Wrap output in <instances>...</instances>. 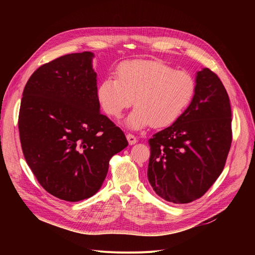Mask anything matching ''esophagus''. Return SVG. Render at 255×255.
Here are the masks:
<instances>
[{"label": "esophagus", "mask_w": 255, "mask_h": 255, "mask_svg": "<svg viewBox=\"0 0 255 255\" xmlns=\"http://www.w3.org/2000/svg\"><path fill=\"white\" fill-rule=\"evenodd\" d=\"M126 137H127V140H128V142H129V144H134V143L137 142V138H136L134 135H133V134H131V133H129V134H127Z\"/></svg>", "instance_id": "obj_1"}]
</instances>
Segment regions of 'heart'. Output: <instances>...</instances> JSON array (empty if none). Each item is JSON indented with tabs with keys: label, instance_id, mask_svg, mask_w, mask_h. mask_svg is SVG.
<instances>
[{
	"label": "heart",
	"instance_id": "1",
	"mask_svg": "<svg viewBox=\"0 0 255 255\" xmlns=\"http://www.w3.org/2000/svg\"><path fill=\"white\" fill-rule=\"evenodd\" d=\"M194 77L159 61L137 60L119 67L117 78H104L97 88V99L106 115L119 117L135 102L127 117V127L138 130L175 123L192 101Z\"/></svg>",
	"mask_w": 255,
	"mask_h": 255
}]
</instances>
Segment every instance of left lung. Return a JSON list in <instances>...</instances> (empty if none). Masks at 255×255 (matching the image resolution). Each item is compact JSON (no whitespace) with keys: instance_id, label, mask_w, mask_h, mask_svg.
<instances>
[{"instance_id":"obj_1","label":"left lung","mask_w":255,"mask_h":255,"mask_svg":"<svg viewBox=\"0 0 255 255\" xmlns=\"http://www.w3.org/2000/svg\"><path fill=\"white\" fill-rule=\"evenodd\" d=\"M195 82L194 97L182 116L149 139L148 180L173 204L191 203L209 190L232 144V109L220 78L204 68Z\"/></svg>"}]
</instances>
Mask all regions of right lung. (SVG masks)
Segmentation results:
<instances>
[{
	"mask_svg": "<svg viewBox=\"0 0 255 255\" xmlns=\"http://www.w3.org/2000/svg\"><path fill=\"white\" fill-rule=\"evenodd\" d=\"M93 57L91 51L70 53L40 66L20 103L25 161L39 184L66 202L95 194L111 158L128 145L124 132L100 113Z\"/></svg>",
	"mask_w": 255,
	"mask_h": 255,
	"instance_id": "right-lung-1",
	"label": "right lung"
}]
</instances>
